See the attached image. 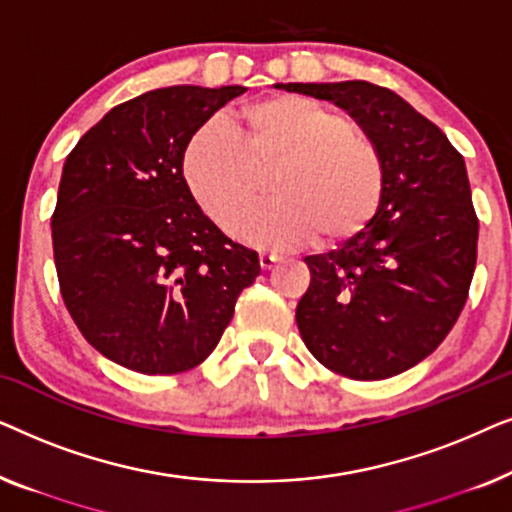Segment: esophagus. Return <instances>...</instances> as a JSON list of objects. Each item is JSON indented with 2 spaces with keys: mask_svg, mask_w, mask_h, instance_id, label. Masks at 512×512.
Returning <instances> with one entry per match:
<instances>
[{
  "mask_svg": "<svg viewBox=\"0 0 512 512\" xmlns=\"http://www.w3.org/2000/svg\"><path fill=\"white\" fill-rule=\"evenodd\" d=\"M279 261H282V258H279L277 254H261V256H258V263H261L263 270L275 268V265H277Z\"/></svg>",
  "mask_w": 512,
  "mask_h": 512,
  "instance_id": "1",
  "label": "esophagus"
}]
</instances>
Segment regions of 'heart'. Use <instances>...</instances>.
Segmentation results:
<instances>
[{
  "mask_svg": "<svg viewBox=\"0 0 512 512\" xmlns=\"http://www.w3.org/2000/svg\"><path fill=\"white\" fill-rule=\"evenodd\" d=\"M188 193L223 233L249 244L289 249L354 240L382 207L387 167L380 146L359 123L298 95L251 102L207 125L188 142L181 163ZM268 178L273 202L246 216ZM246 218L248 221L244 222Z\"/></svg>",
  "mask_w": 512,
  "mask_h": 512,
  "instance_id": "1",
  "label": "heart"
}]
</instances>
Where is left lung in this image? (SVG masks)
Returning a JSON list of instances; mask_svg holds the SVG:
<instances>
[{"label": "left lung", "instance_id": "1", "mask_svg": "<svg viewBox=\"0 0 512 512\" xmlns=\"http://www.w3.org/2000/svg\"><path fill=\"white\" fill-rule=\"evenodd\" d=\"M331 100L375 139L387 167L380 212L328 254L307 256L296 307L314 359L352 380L417 366L464 310L478 261V214L461 153L394 90L370 81L286 83Z\"/></svg>", "mask_w": 512, "mask_h": 512}]
</instances>
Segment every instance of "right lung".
<instances>
[{
  "label": "right lung",
  "mask_w": 512,
  "mask_h": 512,
  "mask_svg": "<svg viewBox=\"0 0 512 512\" xmlns=\"http://www.w3.org/2000/svg\"><path fill=\"white\" fill-rule=\"evenodd\" d=\"M242 86H172L118 104L62 167L51 216L65 307L102 356L142 375L200 366L261 275L188 193L191 137Z\"/></svg>",
  "instance_id": "add662e5"
}]
</instances>
